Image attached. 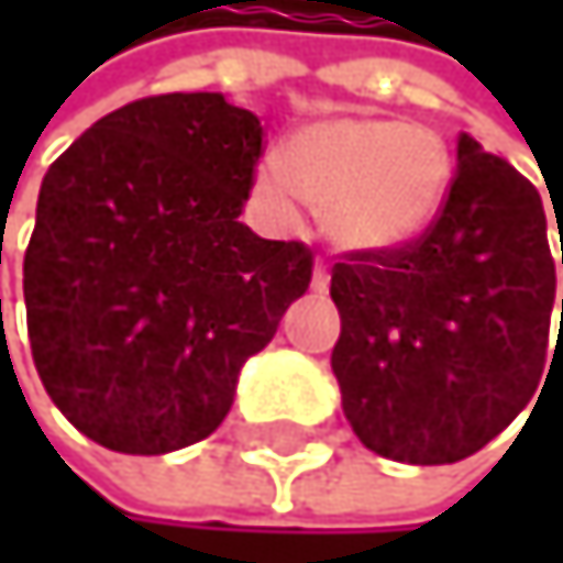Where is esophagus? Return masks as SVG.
Returning <instances> with one entry per match:
<instances>
[{
    "label": "esophagus",
    "mask_w": 563,
    "mask_h": 563,
    "mask_svg": "<svg viewBox=\"0 0 563 563\" xmlns=\"http://www.w3.org/2000/svg\"><path fill=\"white\" fill-rule=\"evenodd\" d=\"M328 287H331V273H328V263L317 260V263H313V290H317V294H323Z\"/></svg>",
    "instance_id": "obj_1"
}]
</instances>
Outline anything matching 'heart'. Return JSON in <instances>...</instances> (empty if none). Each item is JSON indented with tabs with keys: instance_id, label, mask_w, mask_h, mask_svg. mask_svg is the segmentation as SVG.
Listing matches in <instances>:
<instances>
[{
	"instance_id": "obj_1",
	"label": "heart",
	"mask_w": 563,
	"mask_h": 563,
	"mask_svg": "<svg viewBox=\"0 0 563 563\" xmlns=\"http://www.w3.org/2000/svg\"><path fill=\"white\" fill-rule=\"evenodd\" d=\"M452 185V151L426 124L344 114L300 128L284 162L256 168V191L290 216L303 199L323 235L344 253H391L435 222Z\"/></svg>"
}]
</instances>
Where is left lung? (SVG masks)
<instances>
[{"instance_id": "obj_1", "label": "left lung", "mask_w": 563, "mask_h": 563, "mask_svg": "<svg viewBox=\"0 0 563 563\" xmlns=\"http://www.w3.org/2000/svg\"><path fill=\"white\" fill-rule=\"evenodd\" d=\"M456 158L445 206L419 240L347 253L331 269L344 416L372 452L412 466L460 463L500 435L551 354L558 276L544 202L470 134Z\"/></svg>"}]
</instances>
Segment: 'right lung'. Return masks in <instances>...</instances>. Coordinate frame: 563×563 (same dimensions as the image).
<instances>
[{
    "label": "right lung",
    "instance_id": "1",
    "mask_svg": "<svg viewBox=\"0 0 563 563\" xmlns=\"http://www.w3.org/2000/svg\"><path fill=\"white\" fill-rule=\"evenodd\" d=\"M263 155L222 93L118 107L49 165L23 260L46 395L87 439L162 456L212 435L313 253L240 222Z\"/></svg>",
    "mask_w": 563,
    "mask_h": 563
}]
</instances>
